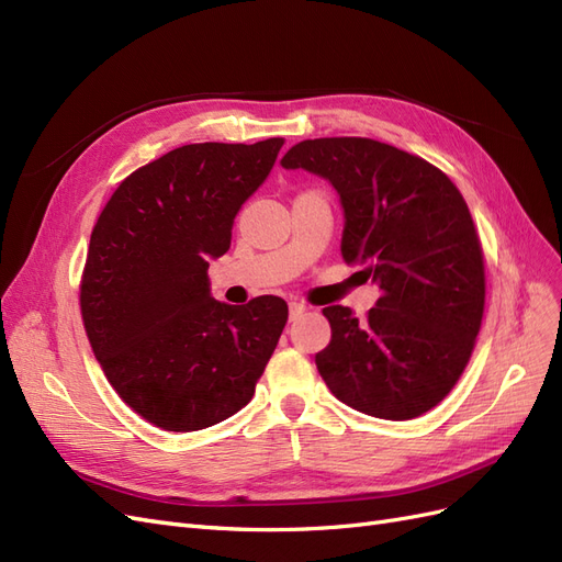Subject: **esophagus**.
Here are the masks:
<instances>
[{
    "mask_svg": "<svg viewBox=\"0 0 562 562\" xmlns=\"http://www.w3.org/2000/svg\"><path fill=\"white\" fill-rule=\"evenodd\" d=\"M307 311V307L303 305V303H296V301H292V303H289V319H299L303 313Z\"/></svg>",
    "mask_w": 562,
    "mask_h": 562,
    "instance_id": "34e87169",
    "label": "esophagus"
}]
</instances>
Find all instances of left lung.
<instances>
[{
	"label": "left lung",
	"instance_id": "1",
	"mask_svg": "<svg viewBox=\"0 0 562 562\" xmlns=\"http://www.w3.org/2000/svg\"><path fill=\"white\" fill-rule=\"evenodd\" d=\"M280 162L329 179L346 214L340 255L380 286L367 319L324 307L319 375L355 411L418 418L456 387L483 319V249L462 193L425 158L369 137L303 139Z\"/></svg>",
	"mask_w": 562,
	"mask_h": 562
}]
</instances>
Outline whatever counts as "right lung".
<instances>
[{
    "label": "right lung",
    "instance_id": "1",
    "mask_svg": "<svg viewBox=\"0 0 562 562\" xmlns=\"http://www.w3.org/2000/svg\"><path fill=\"white\" fill-rule=\"evenodd\" d=\"M282 137L187 144L125 177L90 233L81 317L95 359L144 420L195 431L255 396L286 324L280 296L212 299L207 268L273 170Z\"/></svg>",
    "mask_w": 562,
    "mask_h": 562
}]
</instances>
